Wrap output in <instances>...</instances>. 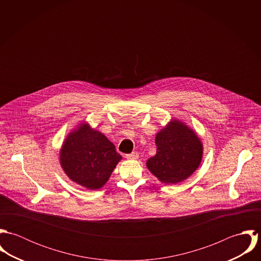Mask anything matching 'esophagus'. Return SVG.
Masks as SVG:
<instances>
[{"label":"esophagus","mask_w":261,"mask_h":261,"mask_svg":"<svg viewBox=\"0 0 261 261\" xmlns=\"http://www.w3.org/2000/svg\"><path fill=\"white\" fill-rule=\"evenodd\" d=\"M125 158H126L127 160H137V159H139V153H138L137 151H134V152H132V153H127V154L125 155Z\"/></svg>","instance_id":"1"}]
</instances>
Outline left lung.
Masks as SVG:
<instances>
[{"instance_id":"8db88e82","label":"left lung","mask_w":261,"mask_h":261,"mask_svg":"<svg viewBox=\"0 0 261 261\" xmlns=\"http://www.w3.org/2000/svg\"><path fill=\"white\" fill-rule=\"evenodd\" d=\"M155 155L147 161L149 172L165 184L187 180L199 168L203 144L194 129L178 118H172L156 133Z\"/></svg>"}]
</instances>
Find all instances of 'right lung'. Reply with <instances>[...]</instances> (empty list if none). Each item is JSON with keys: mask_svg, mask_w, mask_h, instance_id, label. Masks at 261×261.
Here are the masks:
<instances>
[{"mask_svg": "<svg viewBox=\"0 0 261 261\" xmlns=\"http://www.w3.org/2000/svg\"><path fill=\"white\" fill-rule=\"evenodd\" d=\"M121 159L112 142L85 121L67 135L59 151V162L67 177L88 190L105 186Z\"/></svg>", "mask_w": 261, "mask_h": 261, "instance_id": "add662e5", "label": "right lung"}]
</instances>
